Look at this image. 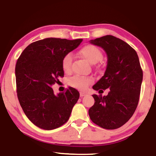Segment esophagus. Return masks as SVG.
<instances>
[{
	"label": "esophagus",
	"mask_w": 156,
	"mask_h": 156,
	"mask_svg": "<svg viewBox=\"0 0 156 156\" xmlns=\"http://www.w3.org/2000/svg\"><path fill=\"white\" fill-rule=\"evenodd\" d=\"M80 97H81V98L83 97V96H85V95H86V93L84 92H82V91H80Z\"/></svg>",
	"instance_id": "esophagus-1"
}]
</instances>
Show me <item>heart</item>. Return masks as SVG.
I'll list each match as a JSON object with an SVG mask.
<instances>
[{
	"mask_svg": "<svg viewBox=\"0 0 156 156\" xmlns=\"http://www.w3.org/2000/svg\"><path fill=\"white\" fill-rule=\"evenodd\" d=\"M81 56L90 63H98L102 58V53L100 49L93 44H87L83 47L80 51ZM73 57L70 54H67L62 59L61 66L65 73H69L71 70ZM93 82V79L88 76H75L69 80V85L80 90H85L88 86Z\"/></svg>",
	"mask_w": 156,
	"mask_h": 156,
	"instance_id": "1",
	"label": "heart"
}]
</instances>
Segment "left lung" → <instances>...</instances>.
Wrapping results in <instances>:
<instances>
[{"label":"left lung","mask_w":156,"mask_h":156,"mask_svg":"<svg viewBox=\"0 0 156 156\" xmlns=\"http://www.w3.org/2000/svg\"><path fill=\"white\" fill-rule=\"evenodd\" d=\"M107 55L105 75L93 86L95 90H110L108 95H93L95 103L88 110L90 119L102 128L114 130L128 121L137 107L143 71L135 50L113 35L90 40Z\"/></svg>","instance_id":"obj_1"}]
</instances>
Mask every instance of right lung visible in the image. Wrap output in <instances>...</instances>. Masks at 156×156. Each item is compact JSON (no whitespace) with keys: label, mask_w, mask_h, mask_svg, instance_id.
<instances>
[{"label":"right lung","mask_w":156,"mask_h":156,"mask_svg":"<svg viewBox=\"0 0 156 156\" xmlns=\"http://www.w3.org/2000/svg\"><path fill=\"white\" fill-rule=\"evenodd\" d=\"M82 40L45 38L31 43L19 57L15 66L17 97L26 116L38 128L54 130L70 118L80 93L69 87L55 95L51 86L63 77V56Z\"/></svg>","instance_id":"right-lung-1"}]
</instances>
